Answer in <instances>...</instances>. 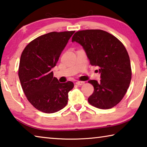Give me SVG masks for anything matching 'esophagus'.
<instances>
[{"label":"esophagus","mask_w":147,"mask_h":147,"mask_svg":"<svg viewBox=\"0 0 147 147\" xmlns=\"http://www.w3.org/2000/svg\"><path fill=\"white\" fill-rule=\"evenodd\" d=\"M76 84H77V85H78V86H82V85H83V84H84V82H83V81H77L76 83Z\"/></svg>","instance_id":"obj_1"}]
</instances>
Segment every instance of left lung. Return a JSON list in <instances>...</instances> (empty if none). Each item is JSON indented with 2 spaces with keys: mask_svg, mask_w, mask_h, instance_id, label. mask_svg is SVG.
I'll list each match as a JSON object with an SVG mask.
<instances>
[{
  "mask_svg": "<svg viewBox=\"0 0 147 147\" xmlns=\"http://www.w3.org/2000/svg\"><path fill=\"white\" fill-rule=\"evenodd\" d=\"M71 41L83 46L92 65L99 67L100 81H88L94 88L89 103L101 109L114 107L125 96L132 78L129 55L124 45L101 30L79 31Z\"/></svg>",
  "mask_w": 147,
  "mask_h": 147,
  "instance_id": "8db88e82",
  "label": "left lung"
}]
</instances>
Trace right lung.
I'll list each match as a JSON object with an SVG mask.
<instances>
[{
	"mask_svg": "<svg viewBox=\"0 0 147 147\" xmlns=\"http://www.w3.org/2000/svg\"><path fill=\"white\" fill-rule=\"evenodd\" d=\"M74 32L46 33L30 42L22 51L19 68L20 84L28 101L41 112H58L68 102L74 83H60L51 69Z\"/></svg>",
	"mask_w": 147,
	"mask_h": 147,
	"instance_id": "1",
	"label": "right lung"
}]
</instances>
